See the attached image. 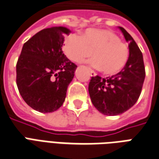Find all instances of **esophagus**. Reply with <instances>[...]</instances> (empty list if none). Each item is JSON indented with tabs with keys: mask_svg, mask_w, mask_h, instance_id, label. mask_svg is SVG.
Wrapping results in <instances>:
<instances>
[{
	"mask_svg": "<svg viewBox=\"0 0 159 159\" xmlns=\"http://www.w3.org/2000/svg\"><path fill=\"white\" fill-rule=\"evenodd\" d=\"M88 69H89V71L90 75H91V76H96V72H95L94 70H93L92 69H90V68H88Z\"/></svg>",
	"mask_w": 159,
	"mask_h": 159,
	"instance_id": "esophagus-1",
	"label": "esophagus"
}]
</instances>
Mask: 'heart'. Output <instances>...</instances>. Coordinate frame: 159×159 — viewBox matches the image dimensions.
<instances>
[{"instance_id":"b5f03b06","label":"heart","mask_w":159,"mask_h":159,"mask_svg":"<svg viewBox=\"0 0 159 159\" xmlns=\"http://www.w3.org/2000/svg\"><path fill=\"white\" fill-rule=\"evenodd\" d=\"M64 49L67 57L77 63L93 55L90 64L106 75L119 72L129 56L126 43L121 42L116 33L107 30L89 29L83 36L70 35L65 42Z\"/></svg>"}]
</instances>
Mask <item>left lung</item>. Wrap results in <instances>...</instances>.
<instances>
[{
    "instance_id": "obj_1",
    "label": "left lung",
    "mask_w": 159,
    "mask_h": 159,
    "mask_svg": "<svg viewBox=\"0 0 159 159\" xmlns=\"http://www.w3.org/2000/svg\"><path fill=\"white\" fill-rule=\"evenodd\" d=\"M129 42V57L120 72L107 78L92 76L89 93L92 103L100 112L107 116L123 113L133 107L141 93L146 70L142 52L133 37L119 27Z\"/></svg>"
}]
</instances>
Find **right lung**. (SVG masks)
Listing matches in <instances>:
<instances>
[{
    "mask_svg": "<svg viewBox=\"0 0 159 159\" xmlns=\"http://www.w3.org/2000/svg\"><path fill=\"white\" fill-rule=\"evenodd\" d=\"M66 27L42 30L23 46L16 65V83L20 95L34 110L48 113L65 101L74 77L76 64L63 53Z\"/></svg>",
    "mask_w": 159,
    "mask_h": 159,
    "instance_id": "obj_1",
    "label": "right lung"
}]
</instances>
